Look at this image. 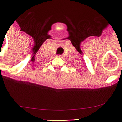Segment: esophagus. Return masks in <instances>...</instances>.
Returning a JSON list of instances; mask_svg holds the SVG:
<instances>
[{
    "instance_id": "obj_1",
    "label": "esophagus",
    "mask_w": 122,
    "mask_h": 122,
    "mask_svg": "<svg viewBox=\"0 0 122 122\" xmlns=\"http://www.w3.org/2000/svg\"><path fill=\"white\" fill-rule=\"evenodd\" d=\"M57 56L58 57H62V55H57Z\"/></svg>"
}]
</instances>
